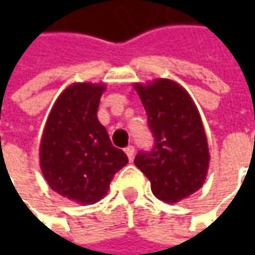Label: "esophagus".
<instances>
[{
	"mask_svg": "<svg viewBox=\"0 0 255 255\" xmlns=\"http://www.w3.org/2000/svg\"><path fill=\"white\" fill-rule=\"evenodd\" d=\"M125 152H126V154H128V157H129V160H132L133 156H134V147H133L132 144H129L126 149H125Z\"/></svg>",
	"mask_w": 255,
	"mask_h": 255,
	"instance_id": "esophagus-1",
	"label": "esophagus"
}]
</instances>
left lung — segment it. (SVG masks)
Listing matches in <instances>:
<instances>
[{
	"instance_id": "obj_1",
	"label": "left lung",
	"mask_w": 255,
	"mask_h": 255,
	"mask_svg": "<svg viewBox=\"0 0 255 255\" xmlns=\"http://www.w3.org/2000/svg\"><path fill=\"white\" fill-rule=\"evenodd\" d=\"M134 88L154 140L150 150H139L134 164L159 200L177 203L199 190L207 174L210 156L200 115L189 93L173 81Z\"/></svg>"
}]
</instances>
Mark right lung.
I'll list each match as a JSON object with an SVG mask.
<instances>
[{
    "mask_svg": "<svg viewBox=\"0 0 255 255\" xmlns=\"http://www.w3.org/2000/svg\"><path fill=\"white\" fill-rule=\"evenodd\" d=\"M103 85L75 84L66 88L45 125L41 170L49 187L81 204L101 200L128 156L115 147L98 121Z\"/></svg>",
    "mask_w": 255,
    "mask_h": 255,
    "instance_id": "1",
    "label": "right lung"
}]
</instances>
